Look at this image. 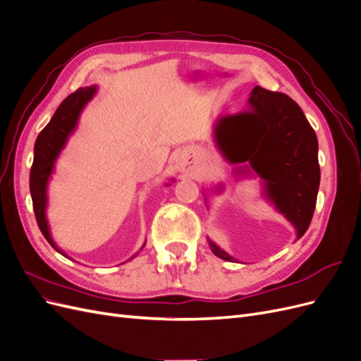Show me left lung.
Instances as JSON below:
<instances>
[{"label":"left lung","mask_w":361,"mask_h":361,"mask_svg":"<svg viewBox=\"0 0 361 361\" xmlns=\"http://www.w3.org/2000/svg\"><path fill=\"white\" fill-rule=\"evenodd\" d=\"M251 111L227 116L215 128L216 143L232 162L248 161L265 180L268 197L297 228L307 231L318 197V138L300 105L285 93L256 85ZM214 255L233 262L214 243Z\"/></svg>","instance_id":"left-lung-1"}]
</instances>
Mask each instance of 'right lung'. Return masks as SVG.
<instances>
[{
	"instance_id": "1",
	"label": "right lung",
	"mask_w": 361,
	"mask_h": 361,
	"mask_svg": "<svg viewBox=\"0 0 361 361\" xmlns=\"http://www.w3.org/2000/svg\"><path fill=\"white\" fill-rule=\"evenodd\" d=\"M94 92L96 87H82V89H78L75 93L69 94L60 104L56 114L52 116L51 122L42 129L35 145V161H32L30 171V192L32 199V209H35L40 232L57 251L60 250L51 239L49 227L45 216L47 182L52 173L54 162H56L60 150L63 149L69 134L73 130L81 110L92 99ZM60 253L66 256L63 251H60Z\"/></svg>"
}]
</instances>
